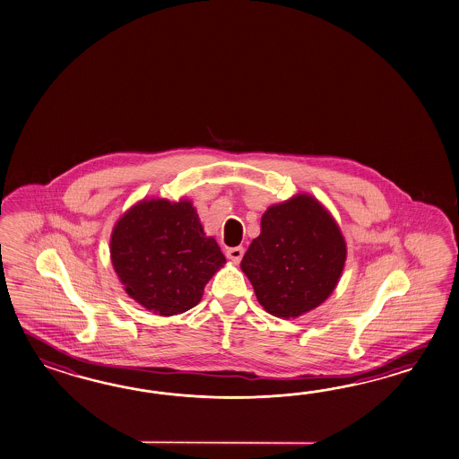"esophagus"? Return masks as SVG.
<instances>
[{
    "label": "esophagus",
    "mask_w": 459,
    "mask_h": 459,
    "mask_svg": "<svg viewBox=\"0 0 459 459\" xmlns=\"http://www.w3.org/2000/svg\"><path fill=\"white\" fill-rule=\"evenodd\" d=\"M243 255H245V247L243 246H235V247H230L226 251V256H228V259H231L235 264H238L243 259Z\"/></svg>",
    "instance_id": "esophagus-1"
}]
</instances>
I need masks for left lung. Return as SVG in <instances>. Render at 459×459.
Wrapping results in <instances>:
<instances>
[{"mask_svg":"<svg viewBox=\"0 0 459 459\" xmlns=\"http://www.w3.org/2000/svg\"><path fill=\"white\" fill-rule=\"evenodd\" d=\"M345 257V239L332 214L300 193L267 208L241 269L266 312L296 319L331 296Z\"/></svg>","mask_w":459,"mask_h":459,"instance_id":"left-lung-1","label":"left lung"}]
</instances>
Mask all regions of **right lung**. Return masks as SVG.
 <instances>
[{"mask_svg": "<svg viewBox=\"0 0 459 459\" xmlns=\"http://www.w3.org/2000/svg\"><path fill=\"white\" fill-rule=\"evenodd\" d=\"M110 259L128 296L163 317L195 307L226 263L192 202L163 198L135 203L118 218Z\"/></svg>", "mask_w": 459, "mask_h": 459, "instance_id": "add662e5", "label": "right lung"}]
</instances>
